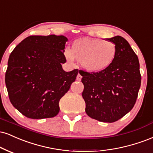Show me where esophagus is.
Instances as JSON below:
<instances>
[{"label":"esophagus","instance_id":"34e87169","mask_svg":"<svg viewBox=\"0 0 153 153\" xmlns=\"http://www.w3.org/2000/svg\"><path fill=\"white\" fill-rule=\"evenodd\" d=\"M81 78H82V76H81V75L80 74H78V75H77V78H76V80H78V81H80V80H81Z\"/></svg>","mask_w":153,"mask_h":153}]
</instances>
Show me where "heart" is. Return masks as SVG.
Here are the masks:
<instances>
[{"instance_id": "heart-1", "label": "heart", "mask_w": 153, "mask_h": 153, "mask_svg": "<svg viewBox=\"0 0 153 153\" xmlns=\"http://www.w3.org/2000/svg\"><path fill=\"white\" fill-rule=\"evenodd\" d=\"M116 55L115 43L99 38H79L72 43L71 51H65V56L68 61L75 58L80 62L84 69L92 73L108 68L115 60Z\"/></svg>"}]
</instances>
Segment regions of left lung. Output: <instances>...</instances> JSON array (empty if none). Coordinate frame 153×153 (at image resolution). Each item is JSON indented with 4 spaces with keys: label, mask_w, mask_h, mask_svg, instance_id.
<instances>
[{
    "label": "left lung",
    "mask_w": 153,
    "mask_h": 153,
    "mask_svg": "<svg viewBox=\"0 0 153 153\" xmlns=\"http://www.w3.org/2000/svg\"><path fill=\"white\" fill-rule=\"evenodd\" d=\"M106 40L115 43L117 55L108 68L97 73L79 71L84 85L85 112L100 122L113 123L135 105L141 84L138 58L128 42L117 36Z\"/></svg>",
    "instance_id": "1"
}]
</instances>
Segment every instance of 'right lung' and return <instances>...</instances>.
I'll return each mask as SVG.
<instances>
[{"label": "right lung", "mask_w": 153, "mask_h": 153, "mask_svg": "<svg viewBox=\"0 0 153 153\" xmlns=\"http://www.w3.org/2000/svg\"><path fill=\"white\" fill-rule=\"evenodd\" d=\"M67 41L63 36H30L10 53L5 85L10 102L25 117L48 118L60 111L59 101L78 73L62 68Z\"/></svg>", "instance_id": "add662e5"}]
</instances>
